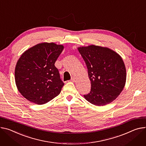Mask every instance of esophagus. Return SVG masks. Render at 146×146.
I'll use <instances>...</instances> for the list:
<instances>
[{
  "label": "esophagus",
  "mask_w": 146,
  "mask_h": 146,
  "mask_svg": "<svg viewBox=\"0 0 146 146\" xmlns=\"http://www.w3.org/2000/svg\"><path fill=\"white\" fill-rule=\"evenodd\" d=\"M72 82H76V78H74V77H72V78H71V80H70Z\"/></svg>",
  "instance_id": "1"
}]
</instances>
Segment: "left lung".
I'll use <instances>...</instances> for the list:
<instances>
[{"mask_svg": "<svg viewBox=\"0 0 146 146\" xmlns=\"http://www.w3.org/2000/svg\"><path fill=\"white\" fill-rule=\"evenodd\" d=\"M88 70L91 91L84 95L91 104L103 106L114 101L123 90L126 71L121 56L106 47L91 45L78 48Z\"/></svg>", "mask_w": 146, "mask_h": 146, "instance_id": "left-lung-1", "label": "left lung"}]
</instances>
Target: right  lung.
<instances>
[{
  "instance_id": "add662e5",
  "label": "right lung",
  "mask_w": 146,
  "mask_h": 146,
  "mask_svg": "<svg viewBox=\"0 0 146 146\" xmlns=\"http://www.w3.org/2000/svg\"><path fill=\"white\" fill-rule=\"evenodd\" d=\"M64 46L54 42L38 44L25 50L15 68V82L21 94L42 105L58 96L64 86L55 63Z\"/></svg>"
}]
</instances>
